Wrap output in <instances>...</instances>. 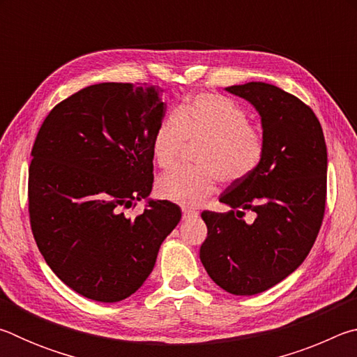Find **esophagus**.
<instances>
[{"instance_id": "obj_1", "label": "esophagus", "mask_w": 357, "mask_h": 357, "mask_svg": "<svg viewBox=\"0 0 357 357\" xmlns=\"http://www.w3.org/2000/svg\"><path fill=\"white\" fill-rule=\"evenodd\" d=\"M193 215H197L195 211L189 208H183V219H189V217H193Z\"/></svg>"}]
</instances>
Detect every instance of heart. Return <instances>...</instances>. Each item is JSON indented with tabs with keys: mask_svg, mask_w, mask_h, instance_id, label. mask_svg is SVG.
Listing matches in <instances>:
<instances>
[{
	"mask_svg": "<svg viewBox=\"0 0 357 357\" xmlns=\"http://www.w3.org/2000/svg\"><path fill=\"white\" fill-rule=\"evenodd\" d=\"M185 140L203 142L197 168L178 167L157 179V195L164 200L197 206L213 195L217 181L239 183L257 172L266 154L263 132L250 124L243 107L225 96L202 93L181 104L176 114L157 124L153 157L160 168L178 160Z\"/></svg>",
	"mask_w": 357,
	"mask_h": 357,
	"instance_id": "1",
	"label": "heart"
}]
</instances>
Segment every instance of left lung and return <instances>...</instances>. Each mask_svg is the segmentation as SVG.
Listing matches in <instances>:
<instances>
[{
    "label": "left lung",
    "instance_id": "obj_1",
    "mask_svg": "<svg viewBox=\"0 0 357 357\" xmlns=\"http://www.w3.org/2000/svg\"><path fill=\"white\" fill-rule=\"evenodd\" d=\"M227 91L257 108L266 154L255 173L220 195L231 211L202 213L208 236L200 259L225 291L252 296L287 279L315 244L326 208L328 151L315 113L296 96L263 82ZM244 210L257 214L253 224L240 219Z\"/></svg>",
    "mask_w": 357,
    "mask_h": 357
}]
</instances>
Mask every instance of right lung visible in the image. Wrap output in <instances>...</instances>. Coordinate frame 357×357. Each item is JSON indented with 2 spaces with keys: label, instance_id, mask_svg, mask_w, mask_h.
Listing matches in <instances>:
<instances>
[{
  "label": "right lung",
  "instance_id": "obj_1",
  "mask_svg": "<svg viewBox=\"0 0 357 357\" xmlns=\"http://www.w3.org/2000/svg\"><path fill=\"white\" fill-rule=\"evenodd\" d=\"M160 93L146 83L91 84L59 102L36 137L28 176L36 244L88 299L134 294L181 220L167 200H148L134 219L123 211L153 189V135L167 108Z\"/></svg>",
  "mask_w": 357,
  "mask_h": 357
}]
</instances>
